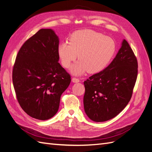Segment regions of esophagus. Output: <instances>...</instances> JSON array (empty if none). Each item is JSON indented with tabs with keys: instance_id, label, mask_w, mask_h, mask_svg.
Masks as SVG:
<instances>
[{
	"instance_id": "1",
	"label": "esophagus",
	"mask_w": 152,
	"mask_h": 152,
	"mask_svg": "<svg viewBox=\"0 0 152 152\" xmlns=\"http://www.w3.org/2000/svg\"><path fill=\"white\" fill-rule=\"evenodd\" d=\"M72 81L73 82H74V83H78V82H79L80 80L79 79H77V78L75 77H73L72 79Z\"/></svg>"
}]
</instances>
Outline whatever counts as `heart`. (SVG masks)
<instances>
[{
	"instance_id": "b5f03b06",
	"label": "heart",
	"mask_w": 152,
	"mask_h": 152,
	"mask_svg": "<svg viewBox=\"0 0 152 152\" xmlns=\"http://www.w3.org/2000/svg\"><path fill=\"white\" fill-rule=\"evenodd\" d=\"M115 45L113 40L92 30H78L71 35L69 43L59 45L58 55L62 65L69 68L77 58L80 60L70 68L73 75L88 71L97 73L106 67L113 57Z\"/></svg>"
}]
</instances>
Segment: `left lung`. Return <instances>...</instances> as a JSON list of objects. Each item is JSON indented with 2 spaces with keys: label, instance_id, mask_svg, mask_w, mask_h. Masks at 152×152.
<instances>
[{
  "label": "left lung",
  "instance_id": "left-lung-1",
  "mask_svg": "<svg viewBox=\"0 0 152 152\" xmlns=\"http://www.w3.org/2000/svg\"><path fill=\"white\" fill-rule=\"evenodd\" d=\"M137 75V61L124 39L113 61L84 81V111L91 120L104 122L121 113L131 98Z\"/></svg>",
  "mask_w": 152,
  "mask_h": 152
}]
</instances>
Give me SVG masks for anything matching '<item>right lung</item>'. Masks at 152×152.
I'll use <instances>...</instances> for the list:
<instances>
[{"label": "right lung", "mask_w": 152, "mask_h": 152, "mask_svg": "<svg viewBox=\"0 0 152 152\" xmlns=\"http://www.w3.org/2000/svg\"><path fill=\"white\" fill-rule=\"evenodd\" d=\"M59 38L52 29H40L18 52L12 82L18 103L30 117L45 121L58 111L70 75L59 61Z\"/></svg>", "instance_id": "add662e5"}]
</instances>
